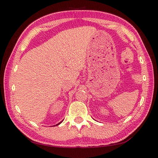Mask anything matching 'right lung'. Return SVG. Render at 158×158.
Instances as JSON below:
<instances>
[{
  "label": "right lung",
  "instance_id": "right-lung-1",
  "mask_svg": "<svg viewBox=\"0 0 158 158\" xmlns=\"http://www.w3.org/2000/svg\"><path fill=\"white\" fill-rule=\"evenodd\" d=\"M62 123V121H61V122H60V123H58V124H57L56 125H59V124H60V123Z\"/></svg>",
  "mask_w": 158,
  "mask_h": 158
}]
</instances>
